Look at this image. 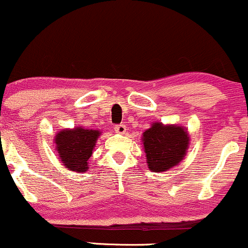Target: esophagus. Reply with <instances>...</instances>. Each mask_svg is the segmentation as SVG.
I'll return each mask as SVG.
<instances>
[{"mask_svg":"<svg viewBox=\"0 0 248 248\" xmlns=\"http://www.w3.org/2000/svg\"><path fill=\"white\" fill-rule=\"evenodd\" d=\"M115 132L119 133V134H124L126 133V126L124 124H116L115 126Z\"/></svg>","mask_w":248,"mask_h":248,"instance_id":"34e87169","label":"esophagus"}]
</instances>
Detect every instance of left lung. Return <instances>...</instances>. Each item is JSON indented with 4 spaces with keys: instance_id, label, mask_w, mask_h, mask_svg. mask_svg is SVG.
Here are the masks:
<instances>
[{
    "instance_id": "obj_1",
    "label": "left lung",
    "mask_w": 248,
    "mask_h": 248,
    "mask_svg": "<svg viewBox=\"0 0 248 248\" xmlns=\"http://www.w3.org/2000/svg\"><path fill=\"white\" fill-rule=\"evenodd\" d=\"M142 145L147 166L152 172L164 173L175 167L186 156L189 133L184 126L152 122L142 133Z\"/></svg>"
}]
</instances>
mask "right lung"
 Wrapping results in <instances>:
<instances>
[{
	"label": "right lung",
	"instance_id": "add662e5",
	"mask_svg": "<svg viewBox=\"0 0 248 248\" xmlns=\"http://www.w3.org/2000/svg\"><path fill=\"white\" fill-rule=\"evenodd\" d=\"M100 135L101 130L82 126L59 130L54 137V143L62 165L73 172H87L88 160Z\"/></svg>",
	"mask_w": 248,
	"mask_h": 248
}]
</instances>
